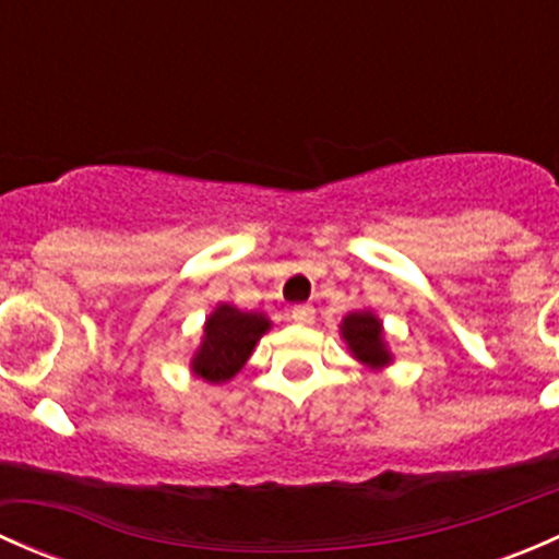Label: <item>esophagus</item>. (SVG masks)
Returning a JSON list of instances; mask_svg holds the SVG:
<instances>
[{"label":"esophagus","instance_id":"esophagus-1","mask_svg":"<svg viewBox=\"0 0 559 559\" xmlns=\"http://www.w3.org/2000/svg\"><path fill=\"white\" fill-rule=\"evenodd\" d=\"M289 319L297 321V324H313L316 311H313L311 306H297V308H292Z\"/></svg>","mask_w":559,"mask_h":559}]
</instances>
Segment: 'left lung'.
<instances>
[{
  "label": "left lung",
  "instance_id": "left-lung-1",
  "mask_svg": "<svg viewBox=\"0 0 559 559\" xmlns=\"http://www.w3.org/2000/svg\"><path fill=\"white\" fill-rule=\"evenodd\" d=\"M341 337L346 343L348 354L365 368L384 370L394 362V354L386 343L384 321L370 308H359V311L343 316Z\"/></svg>",
  "mask_w": 559,
  "mask_h": 559
}]
</instances>
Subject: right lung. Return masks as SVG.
I'll return each mask as SVG.
<instances>
[{
	"instance_id": "1",
	"label": "right lung",
	"mask_w": 559,
	"mask_h": 559,
	"mask_svg": "<svg viewBox=\"0 0 559 559\" xmlns=\"http://www.w3.org/2000/svg\"><path fill=\"white\" fill-rule=\"evenodd\" d=\"M273 321L262 311H240L233 302H218L207 313L202 341L191 354L189 370L207 384H227L243 370L259 337L270 332Z\"/></svg>"
}]
</instances>
